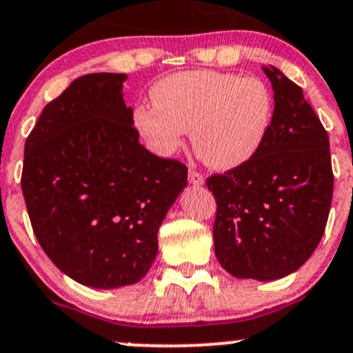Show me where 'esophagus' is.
<instances>
[{
    "instance_id": "1",
    "label": "esophagus",
    "mask_w": 353,
    "mask_h": 353,
    "mask_svg": "<svg viewBox=\"0 0 353 353\" xmlns=\"http://www.w3.org/2000/svg\"><path fill=\"white\" fill-rule=\"evenodd\" d=\"M188 180H190V183L194 185V186H201L203 183H205V178H203L201 173L194 172V170H192V172H190Z\"/></svg>"
}]
</instances>
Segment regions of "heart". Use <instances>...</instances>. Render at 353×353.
<instances>
[{"label": "heart", "mask_w": 353, "mask_h": 353, "mask_svg": "<svg viewBox=\"0 0 353 353\" xmlns=\"http://www.w3.org/2000/svg\"><path fill=\"white\" fill-rule=\"evenodd\" d=\"M153 103L134 112L137 130L155 155L173 157L186 130L211 168L233 170L258 155L274 119V97L258 77L186 70L161 79Z\"/></svg>", "instance_id": "b5f03b06"}]
</instances>
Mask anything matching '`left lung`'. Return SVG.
<instances>
[{"label":"left lung","instance_id":"left-lung-1","mask_svg":"<svg viewBox=\"0 0 353 353\" xmlns=\"http://www.w3.org/2000/svg\"><path fill=\"white\" fill-rule=\"evenodd\" d=\"M274 119L258 155L206 186L216 200L214 254L231 276L292 274L321 243L334 192L329 135L304 92L274 65Z\"/></svg>","mask_w":353,"mask_h":353}]
</instances>
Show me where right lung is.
<instances>
[{
	"instance_id": "1",
	"label": "right lung",
	"mask_w": 353,
	"mask_h": 353,
	"mask_svg": "<svg viewBox=\"0 0 353 353\" xmlns=\"http://www.w3.org/2000/svg\"><path fill=\"white\" fill-rule=\"evenodd\" d=\"M125 74L77 77L41 112L24 145L21 188L49 259L79 284L139 283L188 168L139 142Z\"/></svg>"
}]
</instances>
